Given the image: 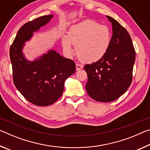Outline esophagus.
Instances as JSON below:
<instances>
[{"label":"esophagus","mask_w":150,"mask_h":150,"mask_svg":"<svg viewBox=\"0 0 150 150\" xmlns=\"http://www.w3.org/2000/svg\"><path fill=\"white\" fill-rule=\"evenodd\" d=\"M83 68V65H81V64H78V63H77L76 64V69H77V71H79L81 69Z\"/></svg>","instance_id":"obj_1"}]
</instances>
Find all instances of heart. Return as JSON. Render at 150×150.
<instances>
[{
  "label": "heart",
  "instance_id": "obj_1",
  "mask_svg": "<svg viewBox=\"0 0 150 150\" xmlns=\"http://www.w3.org/2000/svg\"><path fill=\"white\" fill-rule=\"evenodd\" d=\"M112 42L110 30L93 20H85L73 25L69 34L62 37L63 50L69 56L73 54L76 45L78 57L83 62L93 63L105 56Z\"/></svg>",
  "mask_w": 150,
  "mask_h": 150
}]
</instances>
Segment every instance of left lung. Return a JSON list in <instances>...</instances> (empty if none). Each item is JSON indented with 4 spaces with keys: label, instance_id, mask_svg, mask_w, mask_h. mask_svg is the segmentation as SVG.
I'll return each instance as SVG.
<instances>
[{
    "label": "left lung",
    "instance_id": "8db88e82",
    "mask_svg": "<svg viewBox=\"0 0 150 150\" xmlns=\"http://www.w3.org/2000/svg\"><path fill=\"white\" fill-rule=\"evenodd\" d=\"M112 26V42L106 54L84 69L88 95L98 102L115 100L128 90L132 79L136 52L127 30L113 18L106 16Z\"/></svg>",
    "mask_w": 150,
    "mask_h": 150
}]
</instances>
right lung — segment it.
<instances>
[{
  "label": "right lung",
  "mask_w": 150,
  "mask_h": 150,
  "mask_svg": "<svg viewBox=\"0 0 150 150\" xmlns=\"http://www.w3.org/2000/svg\"><path fill=\"white\" fill-rule=\"evenodd\" d=\"M54 17L53 14L38 18L21 27L10 49L15 87L26 98L37 106L54 104L62 95L65 81L75 72V63L54 49L30 61L23 54L25 42Z\"/></svg>",
  "instance_id": "add662e5"
}]
</instances>
